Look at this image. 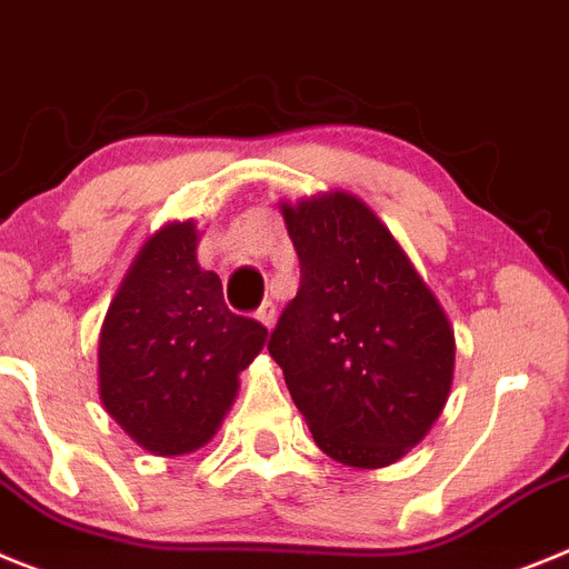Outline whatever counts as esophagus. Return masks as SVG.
<instances>
[{
	"mask_svg": "<svg viewBox=\"0 0 569 569\" xmlns=\"http://www.w3.org/2000/svg\"><path fill=\"white\" fill-rule=\"evenodd\" d=\"M254 317H258V320L263 322L266 329H272L274 320H278V306H274L272 300H263V303H260V309L254 311Z\"/></svg>",
	"mask_w": 569,
	"mask_h": 569,
	"instance_id": "obj_1",
	"label": "esophagus"
}]
</instances>
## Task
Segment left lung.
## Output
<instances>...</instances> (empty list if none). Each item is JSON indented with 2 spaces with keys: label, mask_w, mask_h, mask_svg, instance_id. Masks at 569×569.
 Returning <instances> with one entry per match:
<instances>
[{
  "label": "left lung",
  "mask_w": 569,
  "mask_h": 569,
  "mask_svg": "<svg viewBox=\"0 0 569 569\" xmlns=\"http://www.w3.org/2000/svg\"><path fill=\"white\" fill-rule=\"evenodd\" d=\"M280 212L300 289L269 355L322 453L351 468L397 462L448 402L457 357L448 315L357 196L329 192Z\"/></svg>",
  "instance_id": "8db88e82"
}]
</instances>
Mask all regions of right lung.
I'll return each instance as SVG.
<instances>
[{
  "mask_svg": "<svg viewBox=\"0 0 569 569\" xmlns=\"http://www.w3.org/2000/svg\"><path fill=\"white\" fill-rule=\"evenodd\" d=\"M192 221L147 240L101 322L99 397L158 457L207 445L238 393V373L269 331L223 303L221 278L198 266Z\"/></svg>",
  "mask_w": 569,
  "mask_h": 569,
  "instance_id": "right-lung-1",
  "label": "right lung"
}]
</instances>
